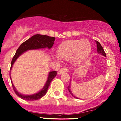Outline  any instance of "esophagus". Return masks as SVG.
<instances>
[{"label": "esophagus", "mask_w": 121, "mask_h": 121, "mask_svg": "<svg viewBox=\"0 0 121 121\" xmlns=\"http://www.w3.org/2000/svg\"><path fill=\"white\" fill-rule=\"evenodd\" d=\"M68 69H69V68L67 67H63V68H62L60 70H59V71H58V74H61L63 73L67 72V71H68Z\"/></svg>", "instance_id": "34e87169"}]
</instances>
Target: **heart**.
Instances as JSON below:
<instances>
[{"instance_id":"b5f03b06","label":"heart","mask_w":121,"mask_h":121,"mask_svg":"<svg viewBox=\"0 0 121 121\" xmlns=\"http://www.w3.org/2000/svg\"><path fill=\"white\" fill-rule=\"evenodd\" d=\"M91 50L90 42L87 39L70 40L60 45L58 54L63 59L68 60L73 57L74 64L82 62L89 56ZM57 59H59L57 57Z\"/></svg>"}]
</instances>
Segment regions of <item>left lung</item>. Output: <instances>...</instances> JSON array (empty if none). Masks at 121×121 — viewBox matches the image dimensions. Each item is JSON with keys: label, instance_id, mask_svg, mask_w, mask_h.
<instances>
[{"label": "left lung", "instance_id": "1", "mask_svg": "<svg viewBox=\"0 0 121 121\" xmlns=\"http://www.w3.org/2000/svg\"><path fill=\"white\" fill-rule=\"evenodd\" d=\"M96 44H97V50H98V53H100V54H102V55L104 56H106V54H105V51H104V50L103 48H102V47L101 46V45L100 44V43H99V42L96 41ZM68 91H69V92L70 93V94H71L72 96H73L74 98H76V97L74 96L73 95L71 90H70V85H69V86H68Z\"/></svg>", "mask_w": 121, "mask_h": 121}]
</instances>
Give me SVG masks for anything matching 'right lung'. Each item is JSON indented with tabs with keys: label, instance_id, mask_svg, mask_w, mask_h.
Segmentation results:
<instances>
[{
	"label": "right lung",
	"instance_id": "right-lung-1",
	"mask_svg": "<svg viewBox=\"0 0 121 121\" xmlns=\"http://www.w3.org/2000/svg\"><path fill=\"white\" fill-rule=\"evenodd\" d=\"M54 40H55V37H50V36H46V35H36L32 36L31 37H30L27 40L23 42L21 45V46L18 48V49L16 51V53L14 54V57H13L12 61H11V69L12 68L13 65V64L16 61V60L23 52H25V51L28 50L42 48L48 47V48H51L53 46ZM56 75H57V71H53L50 72L48 78V80L47 81V83H46L44 87L42 89V90L40 91H39L37 93L35 94V95H27V96L21 95V93H19L16 90V88H15L14 86V85L12 83L13 88L15 93L18 96L20 97L22 99H24V100H37V99H39L41 98H42L47 93L48 89L49 86L50 85V83H51L52 80L55 78Z\"/></svg>",
	"mask_w": 121,
	"mask_h": 121
}]
</instances>
